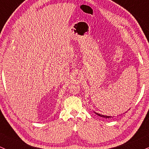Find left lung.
Wrapping results in <instances>:
<instances>
[{
    "instance_id": "obj_1",
    "label": "left lung",
    "mask_w": 149,
    "mask_h": 149,
    "mask_svg": "<svg viewBox=\"0 0 149 149\" xmlns=\"http://www.w3.org/2000/svg\"><path fill=\"white\" fill-rule=\"evenodd\" d=\"M97 115V116H100V117H104V118H112V116H104V115H102V114H100L98 113H95Z\"/></svg>"
}]
</instances>
